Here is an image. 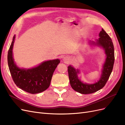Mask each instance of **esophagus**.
<instances>
[{"label": "esophagus", "instance_id": "34e87169", "mask_svg": "<svg viewBox=\"0 0 125 125\" xmlns=\"http://www.w3.org/2000/svg\"><path fill=\"white\" fill-rule=\"evenodd\" d=\"M67 59H68V58H67V57H66V58H65V60H67Z\"/></svg>", "mask_w": 125, "mask_h": 125}]
</instances>
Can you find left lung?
I'll return each mask as SVG.
<instances>
[{
    "label": "left lung",
    "mask_w": 125,
    "mask_h": 125,
    "mask_svg": "<svg viewBox=\"0 0 125 125\" xmlns=\"http://www.w3.org/2000/svg\"><path fill=\"white\" fill-rule=\"evenodd\" d=\"M99 36L100 38L97 40L96 43L93 42V44L101 46L104 48L107 58L103 66L101 77L97 82L93 84H84L78 78V70H76L71 65L67 67L71 87L74 91L81 94H91L101 90L106 84L112 72L115 61L114 48L112 40L109 35L103 29L99 33Z\"/></svg>",
    "instance_id": "1"
}]
</instances>
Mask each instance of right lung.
Segmentation results:
<instances>
[{"label": "right lung", "mask_w": 125, "mask_h": 125, "mask_svg": "<svg viewBox=\"0 0 125 125\" xmlns=\"http://www.w3.org/2000/svg\"><path fill=\"white\" fill-rule=\"evenodd\" d=\"M14 35L8 52V64L12 80L17 86L30 94L44 91L49 87L53 72L60 63L59 59L50 60L30 69H21L14 63L12 48Z\"/></svg>", "instance_id": "right-lung-1"}]
</instances>
